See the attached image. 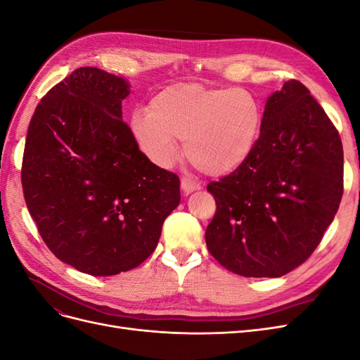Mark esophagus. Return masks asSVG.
<instances>
[{
    "mask_svg": "<svg viewBox=\"0 0 360 360\" xmlns=\"http://www.w3.org/2000/svg\"><path fill=\"white\" fill-rule=\"evenodd\" d=\"M181 189L184 191V193H191L193 191L200 189V183H197L189 177H181Z\"/></svg>",
    "mask_w": 360,
    "mask_h": 360,
    "instance_id": "esophagus-1",
    "label": "esophagus"
}]
</instances>
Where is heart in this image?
Masks as SVG:
<instances>
[{
	"label": "heart",
	"mask_w": 360,
	"mask_h": 360,
	"mask_svg": "<svg viewBox=\"0 0 360 360\" xmlns=\"http://www.w3.org/2000/svg\"><path fill=\"white\" fill-rule=\"evenodd\" d=\"M259 130L261 106L252 93L201 84L169 85L150 101L148 112L130 118V132L150 162L171 167L181 139L188 159L209 176L240 168L252 155Z\"/></svg>",
	"instance_id": "obj_1"
}]
</instances>
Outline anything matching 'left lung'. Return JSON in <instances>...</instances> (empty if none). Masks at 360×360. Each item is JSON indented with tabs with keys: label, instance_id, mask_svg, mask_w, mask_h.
<instances>
[{
	"label": "left lung",
	"instance_id": "left-lung-1",
	"mask_svg": "<svg viewBox=\"0 0 360 360\" xmlns=\"http://www.w3.org/2000/svg\"><path fill=\"white\" fill-rule=\"evenodd\" d=\"M216 213L205 230L213 258L246 278L303 264L332 224L344 192L340 134L302 82L271 94L252 155L207 184Z\"/></svg>",
	"mask_w": 360,
	"mask_h": 360
}]
</instances>
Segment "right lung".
<instances>
[{
  "instance_id": "right-lung-1",
  "label": "right lung",
  "mask_w": 360,
  "mask_h": 360,
  "mask_svg": "<svg viewBox=\"0 0 360 360\" xmlns=\"http://www.w3.org/2000/svg\"><path fill=\"white\" fill-rule=\"evenodd\" d=\"M123 78L79 68L41 97L27 132L24 198L63 263L93 276L138 267L180 202L177 174L156 167L122 120Z\"/></svg>"
}]
</instances>
